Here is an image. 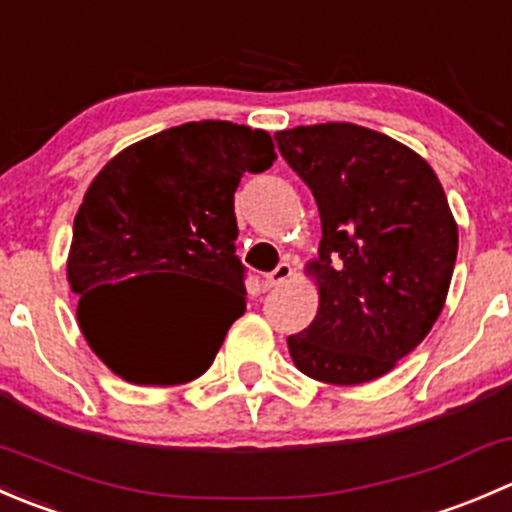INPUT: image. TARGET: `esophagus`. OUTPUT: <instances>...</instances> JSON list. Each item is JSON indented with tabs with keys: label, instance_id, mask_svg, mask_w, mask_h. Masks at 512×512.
<instances>
[{
	"label": "esophagus",
	"instance_id": "esophagus-1",
	"mask_svg": "<svg viewBox=\"0 0 512 512\" xmlns=\"http://www.w3.org/2000/svg\"><path fill=\"white\" fill-rule=\"evenodd\" d=\"M289 277H292V265H289V262H280V265H277L275 270L265 277V287L275 289V287L285 285Z\"/></svg>",
	"mask_w": 512,
	"mask_h": 512
}]
</instances>
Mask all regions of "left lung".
I'll return each instance as SVG.
<instances>
[{
	"label": "left lung",
	"mask_w": 512,
	"mask_h": 512,
	"mask_svg": "<svg viewBox=\"0 0 512 512\" xmlns=\"http://www.w3.org/2000/svg\"><path fill=\"white\" fill-rule=\"evenodd\" d=\"M275 141L322 218L319 309L287 337L289 356L324 384L379 379L446 304L458 227L441 180L404 143L356 123L287 128Z\"/></svg>",
	"instance_id": "8db88e82"
}]
</instances>
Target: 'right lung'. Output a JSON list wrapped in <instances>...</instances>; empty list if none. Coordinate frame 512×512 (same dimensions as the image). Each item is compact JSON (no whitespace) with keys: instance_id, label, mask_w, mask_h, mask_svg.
Listing matches in <instances>:
<instances>
[{"instance_id":"right-lung-1","label":"right lung","mask_w":512,"mask_h":512,"mask_svg":"<svg viewBox=\"0 0 512 512\" xmlns=\"http://www.w3.org/2000/svg\"><path fill=\"white\" fill-rule=\"evenodd\" d=\"M275 158L267 131L193 121L103 165L76 213L66 277L81 332L113 374L175 386L208 371L245 312L235 190L242 173H262ZM153 276H183L228 299L148 300L137 285Z\"/></svg>"}]
</instances>
